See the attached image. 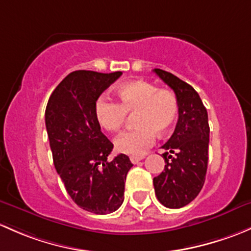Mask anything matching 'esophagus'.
Returning a JSON list of instances; mask_svg holds the SVG:
<instances>
[{
  "label": "esophagus",
  "mask_w": 251,
  "mask_h": 251,
  "mask_svg": "<svg viewBox=\"0 0 251 251\" xmlns=\"http://www.w3.org/2000/svg\"><path fill=\"white\" fill-rule=\"evenodd\" d=\"M145 156H130V162L131 163L136 164L138 162H140L141 159H144Z\"/></svg>",
  "instance_id": "esophagus-1"
}]
</instances>
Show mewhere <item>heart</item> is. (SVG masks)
I'll return each instance as SVG.
<instances>
[{
    "instance_id": "obj_1",
    "label": "heart",
    "mask_w": 251,
    "mask_h": 251,
    "mask_svg": "<svg viewBox=\"0 0 251 251\" xmlns=\"http://www.w3.org/2000/svg\"><path fill=\"white\" fill-rule=\"evenodd\" d=\"M120 104L100 97L95 104L98 122L110 133L125 126L126 113L134 116L138 128L121 134L115 140L118 152L139 156L156 140L157 133L165 135L175 126L179 116V101L174 92L158 89L147 81H131L117 88Z\"/></svg>"
}]
</instances>
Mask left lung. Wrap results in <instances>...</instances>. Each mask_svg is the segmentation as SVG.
<instances>
[{"mask_svg":"<svg viewBox=\"0 0 251 251\" xmlns=\"http://www.w3.org/2000/svg\"><path fill=\"white\" fill-rule=\"evenodd\" d=\"M157 76L168 84L179 101V118L165 150L164 170L153 179L157 200L179 209L192 202L202 190L208 168V112L198 93L179 77L161 69Z\"/></svg>","mask_w":251,"mask_h":251,"instance_id":"left-lung-1","label":"left lung"}]
</instances>
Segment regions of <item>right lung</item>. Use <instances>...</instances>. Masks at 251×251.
<instances>
[{"instance_id":"obj_1","label":"right lung","mask_w":251,"mask_h":251,"mask_svg":"<svg viewBox=\"0 0 251 251\" xmlns=\"http://www.w3.org/2000/svg\"><path fill=\"white\" fill-rule=\"evenodd\" d=\"M121 75L71 72L51 93L45 113L54 167L66 191L79 208L99 215L122 205L133 167L123 153L107 161L113 144L101 133L95 115L98 98Z\"/></svg>"}]
</instances>
